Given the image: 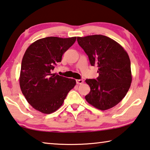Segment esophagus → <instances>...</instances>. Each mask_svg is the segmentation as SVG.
<instances>
[{"label": "esophagus", "mask_w": 150, "mask_h": 150, "mask_svg": "<svg viewBox=\"0 0 150 150\" xmlns=\"http://www.w3.org/2000/svg\"><path fill=\"white\" fill-rule=\"evenodd\" d=\"M76 83H77V84H82L83 83V79H77L76 80Z\"/></svg>", "instance_id": "obj_1"}]
</instances>
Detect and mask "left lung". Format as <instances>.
Segmentation results:
<instances>
[{
	"mask_svg": "<svg viewBox=\"0 0 150 150\" xmlns=\"http://www.w3.org/2000/svg\"><path fill=\"white\" fill-rule=\"evenodd\" d=\"M92 66L97 65V79H87L90 92L85 96L89 104L101 110L115 106L122 100L132 83L131 63L127 52L114 40L104 35L77 37Z\"/></svg>",
	"mask_w": 150,
	"mask_h": 150,
	"instance_id": "left-lung-1",
	"label": "left lung"
}]
</instances>
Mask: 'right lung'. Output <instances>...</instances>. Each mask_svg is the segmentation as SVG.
<instances>
[{
	"mask_svg": "<svg viewBox=\"0 0 150 150\" xmlns=\"http://www.w3.org/2000/svg\"><path fill=\"white\" fill-rule=\"evenodd\" d=\"M75 41L76 37H45L33 42L25 51L20 87L28 103L40 112L50 114L57 110L75 87V79L52 72Z\"/></svg>",
	"mask_w": 150,
	"mask_h": 150,
	"instance_id": "1",
	"label": "right lung"
}]
</instances>
